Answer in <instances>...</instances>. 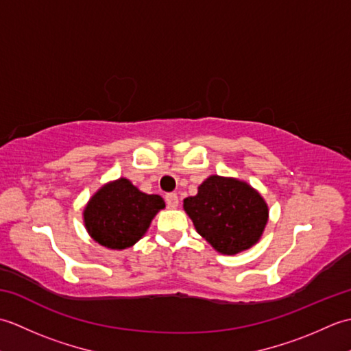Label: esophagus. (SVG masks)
<instances>
[{
	"instance_id": "34e87169",
	"label": "esophagus",
	"mask_w": 351,
	"mask_h": 351,
	"mask_svg": "<svg viewBox=\"0 0 351 351\" xmlns=\"http://www.w3.org/2000/svg\"><path fill=\"white\" fill-rule=\"evenodd\" d=\"M164 199H166V205L167 208H170V210H173V208H176L178 204H180V199H178L175 193H167V195L164 196Z\"/></svg>"
}]
</instances>
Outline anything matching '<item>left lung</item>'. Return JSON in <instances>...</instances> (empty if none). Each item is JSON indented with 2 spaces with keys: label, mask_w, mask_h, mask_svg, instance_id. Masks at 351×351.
<instances>
[{
  "label": "left lung",
  "mask_w": 351,
  "mask_h": 351,
  "mask_svg": "<svg viewBox=\"0 0 351 351\" xmlns=\"http://www.w3.org/2000/svg\"><path fill=\"white\" fill-rule=\"evenodd\" d=\"M184 210L213 247L235 255L252 247L267 225L268 208L258 191L232 178L210 176Z\"/></svg>",
  "instance_id": "left-lung-1"
}]
</instances>
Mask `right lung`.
I'll return each instance as SVG.
<instances>
[{
	"label": "right lung",
	"mask_w": 351,
	"mask_h": 351,
	"mask_svg": "<svg viewBox=\"0 0 351 351\" xmlns=\"http://www.w3.org/2000/svg\"><path fill=\"white\" fill-rule=\"evenodd\" d=\"M166 206L158 195H146L121 178L107 184L84 210V225L96 243L126 249L145 235L155 214Z\"/></svg>",
	"instance_id": "add662e5"
}]
</instances>
